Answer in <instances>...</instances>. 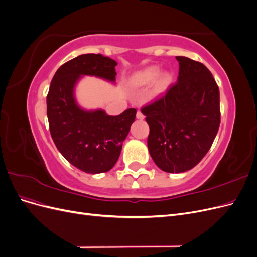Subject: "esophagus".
<instances>
[{
	"label": "esophagus",
	"mask_w": 257,
	"mask_h": 257,
	"mask_svg": "<svg viewBox=\"0 0 257 257\" xmlns=\"http://www.w3.org/2000/svg\"><path fill=\"white\" fill-rule=\"evenodd\" d=\"M136 116H137V119H144L145 118V114L141 110H138L137 113H136Z\"/></svg>",
	"instance_id": "34e87169"
}]
</instances>
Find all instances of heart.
Segmentation results:
<instances>
[{"mask_svg":"<svg viewBox=\"0 0 257 257\" xmlns=\"http://www.w3.org/2000/svg\"><path fill=\"white\" fill-rule=\"evenodd\" d=\"M159 75H160V69L158 67H151V68L146 69V71L142 73H139L136 76L135 81L138 84H150L155 81V79L158 78ZM168 81H169V76L166 75L164 77H162L160 83L161 85H166Z\"/></svg>","mask_w":257,"mask_h":257,"instance_id":"obj_1","label":"heart"}]
</instances>
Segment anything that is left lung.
Returning a JSON list of instances; mask_svg holds the SVG:
<instances>
[{"mask_svg":"<svg viewBox=\"0 0 257 257\" xmlns=\"http://www.w3.org/2000/svg\"><path fill=\"white\" fill-rule=\"evenodd\" d=\"M176 83L142 107L149 124L148 149L166 173L196 166L210 148L221 123L220 91L211 72L198 61L176 57Z\"/></svg>","mask_w":257,"mask_h":257,"instance_id":"left-lung-1","label":"left lung"}]
</instances>
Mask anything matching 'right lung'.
I'll return each mask as SVG.
<instances>
[{"mask_svg": "<svg viewBox=\"0 0 257 257\" xmlns=\"http://www.w3.org/2000/svg\"><path fill=\"white\" fill-rule=\"evenodd\" d=\"M116 62L102 54H81L61 65L47 94V116L54 145L72 165L89 174L110 170L118 161L136 109L119 115L103 110L84 111L77 106L73 91L81 75L115 80Z\"/></svg>", "mask_w": 257, "mask_h": 257, "instance_id": "right-lung-1", "label": "right lung"}]
</instances>
